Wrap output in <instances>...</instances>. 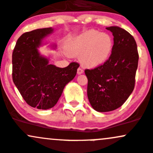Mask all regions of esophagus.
Listing matches in <instances>:
<instances>
[{
	"label": "esophagus",
	"instance_id": "obj_1",
	"mask_svg": "<svg viewBox=\"0 0 153 153\" xmlns=\"http://www.w3.org/2000/svg\"><path fill=\"white\" fill-rule=\"evenodd\" d=\"M83 72V70L81 68V67H78V70H77V73L78 74V75H81Z\"/></svg>",
	"mask_w": 153,
	"mask_h": 153
}]
</instances>
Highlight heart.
<instances>
[{"label":"heart","mask_w":153,"mask_h":153,"mask_svg":"<svg viewBox=\"0 0 153 153\" xmlns=\"http://www.w3.org/2000/svg\"><path fill=\"white\" fill-rule=\"evenodd\" d=\"M113 48V39L108 33L89 30L70 39L66 44L65 51L69 56H79L83 67L94 68L109 59Z\"/></svg>","instance_id":"1"}]
</instances>
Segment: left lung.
<instances>
[{
	"instance_id": "left-lung-1",
	"label": "left lung",
	"mask_w": 153,
	"mask_h": 153,
	"mask_svg": "<svg viewBox=\"0 0 153 153\" xmlns=\"http://www.w3.org/2000/svg\"><path fill=\"white\" fill-rule=\"evenodd\" d=\"M106 29L114 36L111 55L102 65L85 70L88 98L99 112L115 110L129 97L134 89L139 62L137 45L131 33L117 26Z\"/></svg>"
}]
</instances>
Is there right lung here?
Wrapping results in <instances>:
<instances>
[{"label":"right lung","instance_id":"obj_1","mask_svg":"<svg viewBox=\"0 0 153 153\" xmlns=\"http://www.w3.org/2000/svg\"><path fill=\"white\" fill-rule=\"evenodd\" d=\"M53 30L45 28L25 32L17 39L12 53L13 81L27 104L38 109L51 108L57 103L79 67L72 62L59 68L39 55L37 48Z\"/></svg>","mask_w":153,"mask_h":153}]
</instances>
